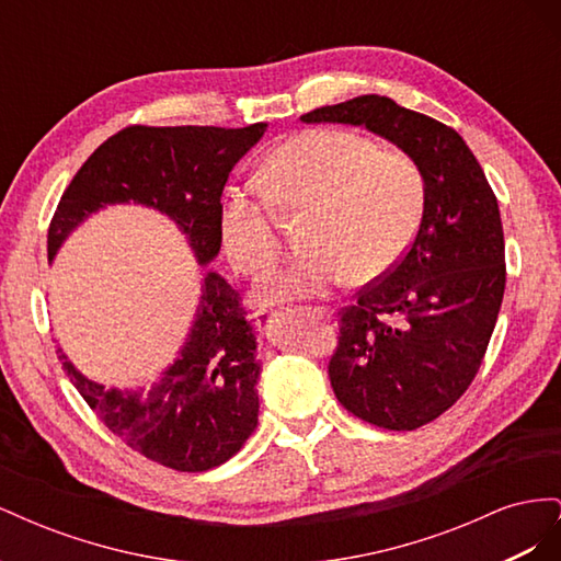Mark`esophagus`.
<instances>
[{"label": "esophagus", "mask_w": 561, "mask_h": 561, "mask_svg": "<svg viewBox=\"0 0 561 561\" xmlns=\"http://www.w3.org/2000/svg\"><path fill=\"white\" fill-rule=\"evenodd\" d=\"M307 313H313V316H318V318H325V320H330L332 316H334V311L332 309H328V307H309L307 309Z\"/></svg>", "instance_id": "obj_1"}]
</instances>
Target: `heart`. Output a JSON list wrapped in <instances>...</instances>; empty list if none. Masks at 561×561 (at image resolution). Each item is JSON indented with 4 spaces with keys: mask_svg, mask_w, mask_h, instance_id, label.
I'll return each instance as SVG.
<instances>
[{
    "mask_svg": "<svg viewBox=\"0 0 561 561\" xmlns=\"http://www.w3.org/2000/svg\"><path fill=\"white\" fill-rule=\"evenodd\" d=\"M257 184H231L219 201V233L231 262L264 276L280 257L274 210H307L301 260L266 280L264 301L328 295L375 283L398 266L419 231L426 186L412 157L379 149L342 128H311L268 151Z\"/></svg>",
    "mask_w": 561,
    "mask_h": 561,
    "instance_id": "obj_1",
    "label": "heart"
}]
</instances>
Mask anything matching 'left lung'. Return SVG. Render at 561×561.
Masks as SVG:
<instances>
[{
	"label": "left lung",
	"mask_w": 561,
	"mask_h": 561,
	"mask_svg": "<svg viewBox=\"0 0 561 561\" xmlns=\"http://www.w3.org/2000/svg\"><path fill=\"white\" fill-rule=\"evenodd\" d=\"M301 122L365 126L423 175L414 241L342 311L328 371L353 416L388 431L426 426L466 393L496 325L505 290L499 201L461 135L386 95L320 107Z\"/></svg>",
	"instance_id": "left-lung-1"
}]
</instances>
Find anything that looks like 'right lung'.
Segmentation results:
<instances>
[{"mask_svg":"<svg viewBox=\"0 0 561 561\" xmlns=\"http://www.w3.org/2000/svg\"><path fill=\"white\" fill-rule=\"evenodd\" d=\"M266 124L128 126L100 145L67 186L48 227V262L83 219L116 203L171 217L201 266L219 245V198L231 168L260 142ZM58 358L100 421L138 454L180 472H203L243 447L257 428V332L239 293L206 271L192 330L175 363L149 388H105Z\"/></svg>","mask_w":561,"mask_h":561,"instance_id":"right-lung-1","label":"right lung"}]
</instances>
